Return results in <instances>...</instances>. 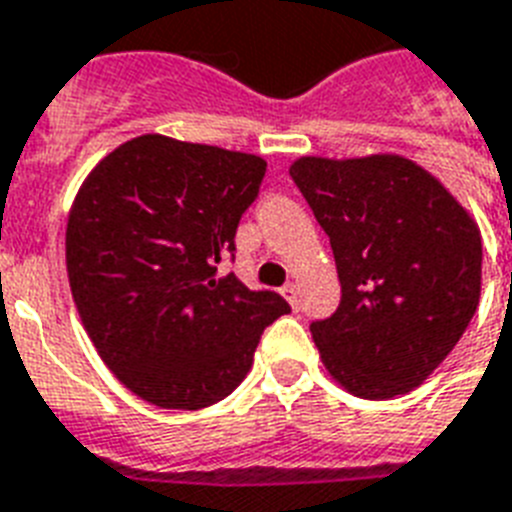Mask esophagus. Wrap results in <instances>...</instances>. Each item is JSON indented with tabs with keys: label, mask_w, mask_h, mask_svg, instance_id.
<instances>
[{
	"label": "esophagus",
	"mask_w": 512,
	"mask_h": 512,
	"mask_svg": "<svg viewBox=\"0 0 512 512\" xmlns=\"http://www.w3.org/2000/svg\"><path fill=\"white\" fill-rule=\"evenodd\" d=\"M281 295H284V300H287L292 308H297V303H300V300H297V297H300V287H297L295 281H287V284L281 287Z\"/></svg>",
	"instance_id": "34e87169"
}]
</instances>
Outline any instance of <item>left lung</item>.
Instances as JSON below:
<instances>
[{
  "instance_id": "left-lung-1",
  "label": "left lung",
  "mask_w": 512,
  "mask_h": 512,
  "mask_svg": "<svg viewBox=\"0 0 512 512\" xmlns=\"http://www.w3.org/2000/svg\"><path fill=\"white\" fill-rule=\"evenodd\" d=\"M289 175L327 231L342 287L335 316L311 324L324 369L369 401L420 388L478 308L476 217L398 154L300 156Z\"/></svg>"
}]
</instances>
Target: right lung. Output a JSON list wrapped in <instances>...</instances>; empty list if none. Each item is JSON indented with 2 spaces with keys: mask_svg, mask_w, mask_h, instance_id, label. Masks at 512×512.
I'll list each match as a JSON object with an SVG mask.
<instances>
[{
  "mask_svg": "<svg viewBox=\"0 0 512 512\" xmlns=\"http://www.w3.org/2000/svg\"><path fill=\"white\" fill-rule=\"evenodd\" d=\"M265 159L148 132L84 177L66 225L76 311L114 377L146 404L196 412L239 388L276 292L217 276Z\"/></svg>",
  "mask_w": 512,
  "mask_h": 512,
  "instance_id": "right-lung-1",
  "label": "right lung"
}]
</instances>
